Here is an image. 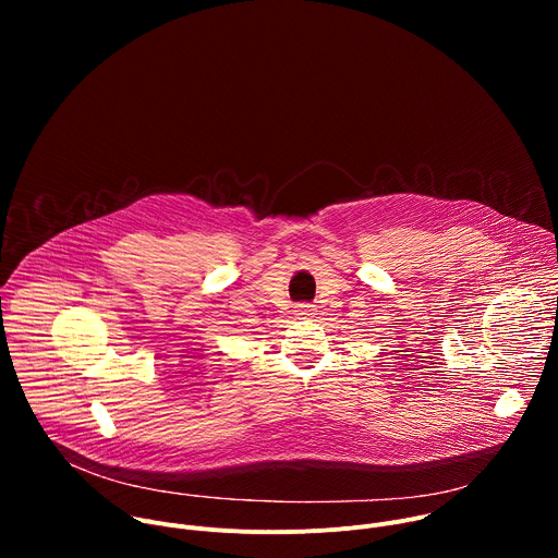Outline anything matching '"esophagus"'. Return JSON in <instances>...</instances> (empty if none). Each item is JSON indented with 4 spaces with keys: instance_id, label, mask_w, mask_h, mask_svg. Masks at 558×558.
Listing matches in <instances>:
<instances>
[{
    "instance_id": "obj_1",
    "label": "esophagus",
    "mask_w": 558,
    "mask_h": 558,
    "mask_svg": "<svg viewBox=\"0 0 558 558\" xmlns=\"http://www.w3.org/2000/svg\"><path fill=\"white\" fill-rule=\"evenodd\" d=\"M311 311H313L311 304H298L295 306V315H311Z\"/></svg>"
}]
</instances>
